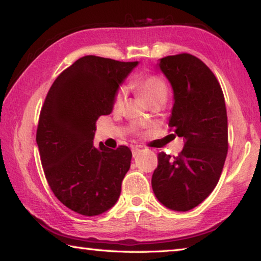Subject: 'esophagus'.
<instances>
[{
  "label": "esophagus",
  "instance_id": "1",
  "mask_svg": "<svg viewBox=\"0 0 261 261\" xmlns=\"http://www.w3.org/2000/svg\"><path fill=\"white\" fill-rule=\"evenodd\" d=\"M139 152H140V148L139 147H134V148H132V155H134V156H136Z\"/></svg>",
  "mask_w": 261,
  "mask_h": 261
}]
</instances>
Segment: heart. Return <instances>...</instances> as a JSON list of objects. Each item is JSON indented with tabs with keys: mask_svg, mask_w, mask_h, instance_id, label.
Here are the masks:
<instances>
[{
	"mask_svg": "<svg viewBox=\"0 0 261 261\" xmlns=\"http://www.w3.org/2000/svg\"><path fill=\"white\" fill-rule=\"evenodd\" d=\"M135 86L148 103L158 100H167L168 87L163 79L158 76H145L137 79ZM124 100V92L118 91L114 100V108H120Z\"/></svg>",
	"mask_w": 261,
	"mask_h": 261,
	"instance_id": "heart-1",
	"label": "heart"
}]
</instances>
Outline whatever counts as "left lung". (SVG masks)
<instances>
[{
	"mask_svg": "<svg viewBox=\"0 0 261 261\" xmlns=\"http://www.w3.org/2000/svg\"><path fill=\"white\" fill-rule=\"evenodd\" d=\"M158 67L173 88L168 125L184 147L174 158L159 154L152 189L167 208L187 212L210 196L222 173L228 152L226 103L218 79L196 56H166Z\"/></svg>",
	"mask_w": 261,
	"mask_h": 261,
	"instance_id": "1",
	"label": "left lung"
}]
</instances>
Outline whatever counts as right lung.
Masks as SVG:
<instances>
[{"label":"right lung","mask_w":261,"mask_h":261,"mask_svg":"<svg viewBox=\"0 0 261 261\" xmlns=\"http://www.w3.org/2000/svg\"><path fill=\"white\" fill-rule=\"evenodd\" d=\"M138 64L84 56L46 96L37 130L42 168L55 197L78 214L100 215L120 198L132 153L126 146L95 147V123L113 112L118 88Z\"/></svg>","instance_id":"add662e5"}]
</instances>
